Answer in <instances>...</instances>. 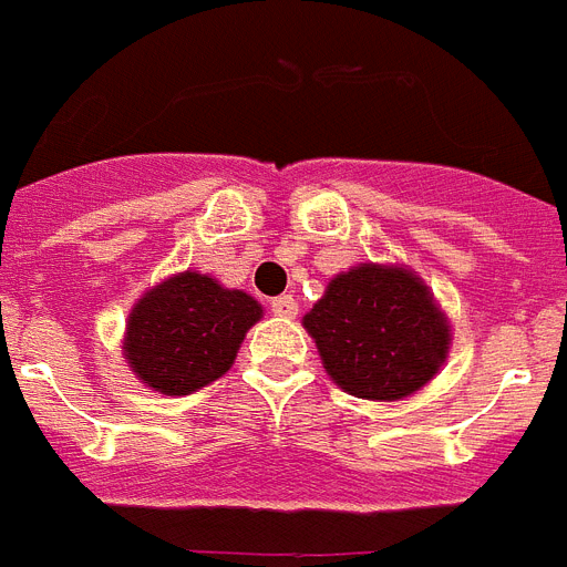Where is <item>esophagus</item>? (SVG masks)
<instances>
[{
    "mask_svg": "<svg viewBox=\"0 0 567 567\" xmlns=\"http://www.w3.org/2000/svg\"><path fill=\"white\" fill-rule=\"evenodd\" d=\"M270 311H274L276 317H285V320H293L299 311L297 299L291 297V293H282V297H276L274 302H270Z\"/></svg>",
    "mask_w": 567,
    "mask_h": 567,
    "instance_id": "34e87169",
    "label": "esophagus"
}]
</instances>
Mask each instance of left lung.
<instances>
[{"instance_id": "left-lung-1", "label": "left lung", "mask_w": 567, "mask_h": 567, "mask_svg": "<svg viewBox=\"0 0 567 567\" xmlns=\"http://www.w3.org/2000/svg\"><path fill=\"white\" fill-rule=\"evenodd\" d=\"M302 326L329 379L370 402L419 393L451 349L449 317L408 265L363 261L331 276Z\"/></svg>"}]
</instances>
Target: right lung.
Returning a JSON list of instances; mask_svg holds the SVG:
<instances>
[{
    "instance_id": "add662e5",
    "label": "right lung",
    "mask_w": 567,
    "mask_h": 567,
    "mask_svg": "<svg viewBox=\"0 0 567 567\" xmlns=\"http://www.w3.org/2000/svg\"><path fill=\"white\" fill-rule=\"evenodd\" d=\"M265 308L200 270L174 274L133 302L122 355L131 372L163 395L206 388L236 363L244 334Z\"/></svg>"
}]
</instances>
